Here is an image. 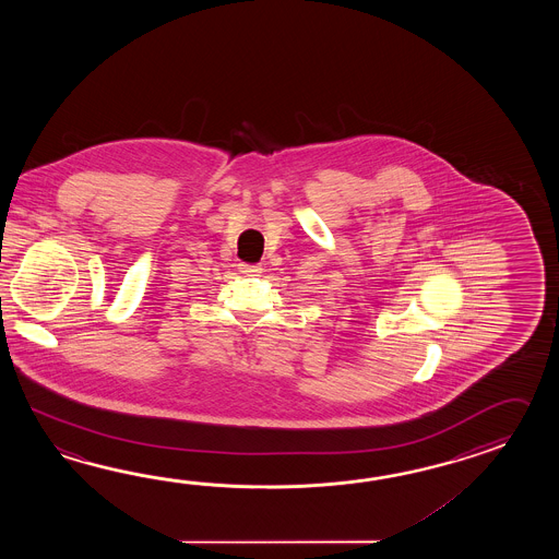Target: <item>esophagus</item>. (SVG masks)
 Instances as JSON below:
<instances>
[{
    "mask_svg": "<svg viewBox=\"0 0 559 559\" xmlns=\"http://www.w3.org/2000/svg\"><path fill=\"white\" fill-rule=\"evenodd\" d=\"M239 272L246 275H260L263 272L262 265H250V263H239Z\"/></svg>",
    "mask_w": 559,
    "mask_h": 559,
    "instance_id": "34e87169",
    "label": "esophagus"
}]
</instances>
